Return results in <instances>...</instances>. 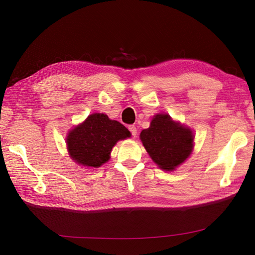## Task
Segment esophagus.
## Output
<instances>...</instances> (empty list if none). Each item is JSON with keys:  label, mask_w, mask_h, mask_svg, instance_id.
<instances>
[{"label": "esophagus", "mask_w": 255, "mask_h": 255, "mask_svg": "<svg viewBox=\"0 0 255 255\" xmlns=\"http://www.w3.org/2000/svg\"><path fill=\"white\" fill-rule=\"evenodd\" d=\"M128 130L130 132V134H132L134 137H136L137 135V128L135 126H129L128 127Z\"/></svg>", "instance_id": "esophagus-1"}]
</instances>
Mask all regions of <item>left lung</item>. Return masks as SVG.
<instances>
[{
    "instance_id": "left-lung-1",
    "label": "left lung",
    "mask_w": 255,
    "mask_h": 255,
    "mask_svg": "<svg viewBox=\"0 0 255 255\" xmlns=\"http://www.w3.org/2000/svg\"><path fill=\"white\" fill-rule=\"evenodd\" d=\"M140 139L146 152L159 168L173 170L191 153V129L173 121L167 114L154 116L149 128L142 129Z\"/></svg>"
}]
</instances>
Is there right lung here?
<instances>
[{"label":"right lung","instance_id":"add662e5","mask_svg":"<svg viewBox=\"0 0 255 255\" xmlns=\"http://www.w3.org/2000/svg\"><path fill=\"white\" fill-rule=\"evenodd\" d=\"M129 130L104 114H92L67 137L70 156L76 163L98 168L110 159L113 146L129 137Z\"/></svg>","mask_w":255,"mask_h":255}]
</instances>
